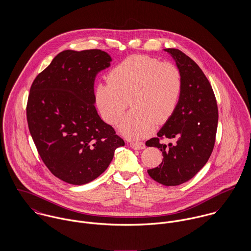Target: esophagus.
I'll return each mask as SVG.
<instances>
[{"label":"esophagus","instance_id":"34e87169","mask_svg":"<svg viewBox=\"0 0 251 251\" xmlns=\"http://www.w3.org/2000/svg\"><path fill=\"white\" fill-rule=\"evenodd\" d=\"M130 147L134 150H142V149L146 148V145L144 142H131Z\"/></svg>","mask_w":251,"mask_h":251}]
</instances>
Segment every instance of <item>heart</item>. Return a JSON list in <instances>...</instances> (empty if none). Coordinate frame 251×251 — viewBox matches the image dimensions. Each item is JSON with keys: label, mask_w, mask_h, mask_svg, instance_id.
Wrapping results in <instances>:
<instances>
[{"label": "heart", "mask_w": 251, "mask_h": 251, "mask_svg": "<svg viewBox=\"0 0 251 251\" xmlns=\"http://www.w3.org/2000/svg\"><path fill=\"white\" fill-rule=\"evenodd\" d=\"M182 88V75L175 64L132 55L112 69L108 81L96 86L94 96L100 116L111 126L120 123L130 104L132 110L123 120L120 130L126 137L138 139L150 134L155 125H164L172 118Z\"/></svg>", "instance_id": "b5f03b06"}]
</instances>
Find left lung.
I'll return each instance as SVG.
<instances>
[{"instance_id": "8db88e82", "label": "left lung", "mask_w": 251, "mask_h": 251, "mask_svg": "<svg viewBox=\"0 0 251 251\" xmlns=\"http://www.w3.org/2000/svg\"><path fill=\"white\" fill-rule=\"evenodd\" d=\"M176 61L183 80L179 105L172 118L146 142L160 149L162 162L148 174L155 181L174 186L193 178L207 163L214 150L218 109L213 88L199 66L179 49L167 48ZM176 139L165 145L161 140Z\"/></svg>"}]
</instances>
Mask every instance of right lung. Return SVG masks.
Listing matches in <instances>:
<instances>
[{
  "label": "right lung",
  "instance_id": "1",
  "mask_svg": "<svg viewBox=\"0 0 251 251\" xmlns=\"http://www.w3.org/2000/svg\"><path fill=\"white\" fill-rule=\"evenodd\" d=\"M111 57L100 49L65 50L34 80L27 121L36 150L50 172L71 184L101 175L125 141L95 107L94 84Z\"/></svg>",
  "mask_w": 251,
  "mask_h": 251
}]
</instances>
